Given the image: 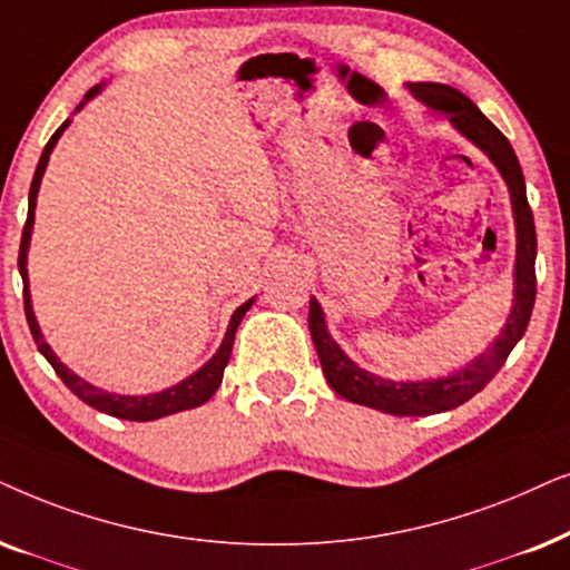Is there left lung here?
I'll return each mask as SVG.
<instances>
[{"mask_svg": "<svg viewBox=\"0 0 570 570\" xmlns=\"http://www.w3.org/2000/svg\"><path fill=\"white\" fill-rule=\"evenodd\" d=\"M414 98L428 104L430 109L451 119V125L472 140L482 154H488L492 164L498 166L500 177L505 179L508 193H511V208L515 222V265H513V307L508 315L505 328L492 341L484 354L476 356L466 367L456 370L449 377H430V381H389L375 373H367L360 364L348 360L336 341L331 338L325 328L323 307L317 299H309V333L313 344L321 356L325 381L341 399L362 404L377 412L393 416H428L438 412L456 409L480 393L503 362L511 354V348L519 344L523 331H527L529 317H532L534 297H537V276H534V257H537V232L534 216L527 200V181L519 158H515L511 142L498 130L484 114L476 109L472 98H466L461 90L443 86V82H409Z\"/></svg>", "mask_w": 570, "mask_h": 570, "instance_id": "obj_1", "label": "left lung"}]
</instances>
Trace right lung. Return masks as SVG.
<instances>
[{
  "mask_svg": "<svg viewBox=\"0 0 570 570\" xmlns=\"http://www.w3.org/2000/svg\"><path fill=\"white\" fill-rule=\"evenodd\" d=\"M101 86L90 88L86 98H82V104L78 106L75 111H80L86 101H90ZM67 125H70V119L65 121L59 130L51 135V140L47 142V148H43L41 158H38V166H36V174H33V181H30V195H28V218H26V226H22V237H20V255H18V268H20V276H22V302H26V317H28V328L33 333V341L38 346V352L47 356L51 367H55V373L62 377V383L70 389L75 396L80 401H86L88 406L98 409V412L104 414H111L117 416V420H130V422H150V420H161V416H169V414H177V412H185V409H195L200 404H206V401L214 396L218 385H222V377H224V367L229 364V356H232V346H234V333H237L242 317L249 307H253V299H247L245 305H239L234 309L232 321H229V328H226V336L222 341V346H218V352L210 356V360L203 364L197 373H193L185 381L171 385V389L166 391H158V393H148V396H121V393H109V391H101L96 389V385H90L82 381L80 375H75L67 364L59 362V356L51 352V346L43 341V333L38 328V321L33 315V305H30V289H28V247H30V232H33V218H36V197H38V187H41V177L43 171H47V164H49V156L51 150H55L57 140L62 138V132L67 130Z\"/></svg>",
  "mask_w": 570,
  "mask_h": 570,
  "instance_id": "add662e5",
  "label": "right lung"
}]
</instances>
